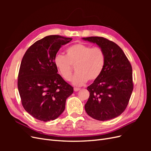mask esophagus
<instances>
[{
  "instance_id": "34e87169",
  "label": "esophagus",
  "mask_w": 151,
  "mask_h": 151,
  "mask_svg": "<svg viewBox=\"0 0 151 151\" xmlns=\"http://www.w3.org/2000/svg\"><path fill=\"white\" fill-rule=\"evenodd\" d=\"M79 90H80L79 88H74V91H75V92H77V91H79Z\"/></svg>"
}]
</instances>
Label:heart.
<instances>
[{
  "instance_id": "obj_1",
  "label": "heart",
  "mask_w": 151,
  "mask_h": 151,
  "mask_svg": "<svg viewBox=\"0 0 151 151\" xmlns=\"http://www.w3.org/2000/svg\"><path fill=\"white\" fill-rule=\"evenodd\" d=\"M54 63L59 74L65 81H70L73 67L76 65V74L72 83L74 86H82L88 80L94 81L101 76L106 64L104 50L99 47L84 43H76L67 48L66 55L57 54Z\"/></svg>"
}]
</instances>
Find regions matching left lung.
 I'll return each instance as SVG.
<instances>
[{"label":"left lung","mask_w":151,"mask_h":151,"mask_svg":"<svg viewBox=\"0 0 151 151\" xmlns=\"http://www.w3.org/2000/svg\"><path fill=\"white\" fill-rule=\"evenodd\" d=\"M84 40L96 43L106 55V64L98 78L88 87L89 97L84 108L94 119L106 121L125 111L134 88L132 68L122 48L103 37L91 36Z\"/></svg>","instance_id":"left-lung-1"}]
</instances>
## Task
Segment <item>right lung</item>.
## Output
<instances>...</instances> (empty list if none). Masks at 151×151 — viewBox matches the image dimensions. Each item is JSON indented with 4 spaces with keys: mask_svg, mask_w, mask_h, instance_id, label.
<instances>
[{
    "mask_svg": "<svg viewBox=\"0 0 151 151\" xmlns=\"http://www.w3.org/2000/svg\"><path fill=\"white\" fill-rule=\"evenodd\" d=\"M72 40L47 36L33 43L22 57L17 87L22 106L35 118L54 120L64 111L72 87L57 74L54 58L62 45Z\"/></svg>",
    "mask_w": 151,
    "mask_h": 151,
    "instance_id": "right-lung-1",
    "label": "right lung"
}]
</instances>
